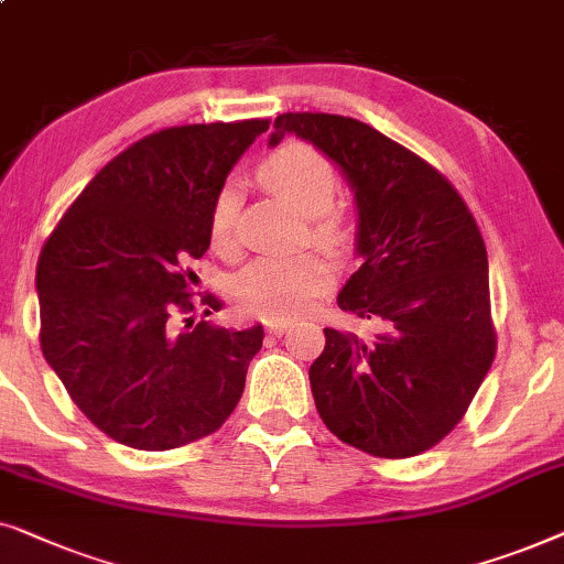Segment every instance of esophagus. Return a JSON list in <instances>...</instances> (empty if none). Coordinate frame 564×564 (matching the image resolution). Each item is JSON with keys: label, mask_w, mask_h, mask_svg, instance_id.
Returning <instances> with one entry per match:
<instances>
[{"label": "esophagus", "mask_w": 564, "mask_h": 564, "mask_svg": "<svg viewBox=\"0 0 564 564\" xmlns=\"http://www.w3.org/2000/svg\"><path fill=\"white\" fill-rule=\"evenodd\" d=\"M265 329L271 332L273 337H281L283 332L289 329V322H285V319H271V322H265Z\"/></svg>", "instance_id": "34e87169"}]
</instances>
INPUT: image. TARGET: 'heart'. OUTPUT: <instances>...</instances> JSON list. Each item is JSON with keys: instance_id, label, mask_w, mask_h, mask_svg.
Listing matches in <instances>:
<instances>
[{"instance_id": "obj_1", "label": "heart", "mask_w": 564, "mask_h": 564, "mask_svg": "<svg viewBox=\"0 0 564 564\" xmlns=\"http://www.w3.org/2000/svg\"><path fill=\"white\" fill-rule=\"evenodd\" d=\"M258 178L308 217V235L314 242L327 250L345 248L350 240V227L343 214L332 209L339 194V171L327 153L308 142L289 140L260 161ZM237 188L221 186L212 202L209 240L212 248L225 256L237 250ZM332 283L335 273L329 263L312 252L263 256L245 265L237 275L235 296L242 308L265 319H291L316 296L327 293Z\"/></svg>"}]
</instances>
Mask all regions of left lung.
Segmentation results:
<instances>
[{
  "instance_id": "1",
  "label": "left lung",
  "mask_w": 564,
  "mask_h": 564,
  "mask_svg": "<svg viewBox=\"0 0 564 564\" xmlns=\"http://www.w3.org/2000/svg\"><path fill=\"white\" fill-rule=\"evenodd\" d=\"M273 127L271 145L296 132L352 184L362 265L337 304L380 327L372 337L324 329L308 368L316 411L372 457L422 455L459 424L496 358L478 221L434 165L370 124L285 112Z\"/></svg>"
}]
</instances>
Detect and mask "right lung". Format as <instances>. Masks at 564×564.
<instances>
[{"instance_id": "right-lung-1", "label": "right lung", "mask_w": 564, "mask_h": 564, "mask_svg": "<svg viewBox=\"0 0 564 564\" xmlns=\"http://www.w3.org/2000/svg\"><path fill=\"white\" fill-rule=\"evenodd\" d=\"M271 120L165 127L115 155L37 260L41 347L86 419L134 449L217 432L245 391L263 327L194 324L212 202ZM206 314L221 299L204 293Z\"/></svg>"}]
</instances>
